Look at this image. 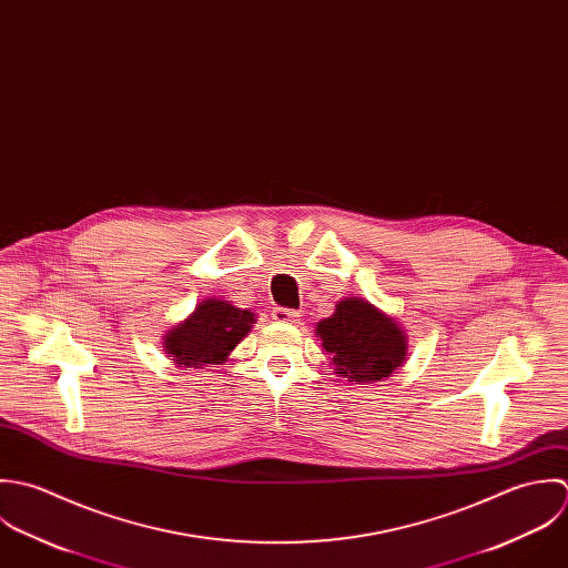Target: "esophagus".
Listing matches in <instances>:
<instances>
[{
  "instance_id": "34e87169",
  "label": "esophagus",
  "mask_w": 568,
  "mask_h": 568,
  "mask_svg": "<svg viewBox=\"0 0 568 568\" xmlns=\"http://www.w3.org/2000/svg\"><path fill=\"white\" fill-rule=\"evenodd\" d=\"M272 318H274L276 323H296V321H298V312L287 310V307H274V310H272Z\"/></svg>"
}]
</instances>
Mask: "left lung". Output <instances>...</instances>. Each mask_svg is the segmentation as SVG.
I'll return each mask as SVG.
<instances>
[{"instance_id": "left-lung-1", "label": "left lung", "mask_w": 568, "mask_h": 568, "mask_svg": "<svg viewBox=\"0 0 568 568\" xmlns=\"http://www.w3.org/2000/svg\"><path fill=\"white\" fill-rule=\"evenodd\" d=\"M316 334L348 382H379L402 366L406 355L399 325L362 298L341 301L336 314L318 323Z\"/></svg>"}]
</instances>
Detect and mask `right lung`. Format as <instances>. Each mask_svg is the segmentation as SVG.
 Here are the masks:
<instances>
[{
  "instance_id": "add662e5",
  "label": "right lung",
  "mask_w": 568,
  "mask_h": 568,
  "mask_svg": "<svg viewBox=\"0 0 568 568\" xmlns=\"http://www.w3.org/2000/svg\"><path fill=\"white\" fill-rule=\"evenodd\" d=\"M252 323V312L211 298L197 305L193 316L166 334L164 346L169 357L186 368L222 364L227 353L245 338Z\"/></svg>"
}]
</instances>
